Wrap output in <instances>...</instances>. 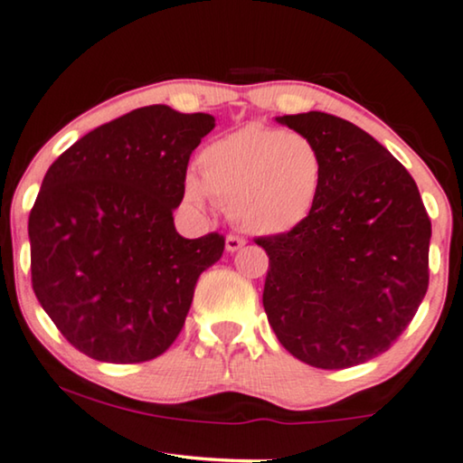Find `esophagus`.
I'll return each mask as SVG.
<instances>
[{
    "label": "esophagus",
    "instance_id": "esophagus-1",
    "mask_svg": "<svg viewBox=\"0 0 463 463\" xmlns=\"http://www.w3.org/2000/svg\"><path fill=\"white\" fill-rule=\"evenodd\" d=\"M243 245L245 239L239 237V234H229V237H226V251H239Z\"/></svg>",
    "mask_w": 463,
    "mask_h": 463
}]
</instances>
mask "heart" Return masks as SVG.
I'll return each mask as SVG.
<instances>
[{
    "instance_id": "heart-1",
    "label": "heart",
    "mask_w": 463,
    "mask_h": 463,
    "mask_svg": "<svg viewBox=\"0 0 463 463\" xmlns=\"http://www.w3.org/2000/svg\"><path fill=\"white\" fill-rule=\"evenodd\" d=\"M199 178L186 174L182 197L193 210L207 199L229 207L241 229L281 234L304 224L325 178L321 148L308 136L262 123L220 136L197 155Z\"/></svg>"
}]
</instances>
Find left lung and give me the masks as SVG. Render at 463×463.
Wrapping results in <instances>:
<instances>
[{
    "instance_id": "left-lung-1",
    "label": "left lung",
    "mask_w": 463,
    "mask_h": 463,
    "mask_svg": "<svg viewBox=\"0 0 463 463\" xmlns=\"http://www.w3.org/2000/svg\"><path fill=\"white\" fill-rule=\"evenodd\" d=\"M277 121L321 148L325 178L304 224L256 239L264 310L296 359L354 367L386 353L426 296L428 212L411 174L354 123L321 110Z\"/></svg>"
}]
</instances>
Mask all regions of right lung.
<instances>
[{"instance_id": "obj_1", "label": "right lung", "mask_w": 463, "mask_h": 463, "mask_svg": "<svg viewBox=\"0 0 463 463\" xmlns=\"http://www.w3.org/2000/svg\"><path fill=\"white\" fill-rule=\"evenodd\" d=\"M212 115L165 104L92 129L42 182L29 213L31 283L71 346L102 363H145L184 327L194 285L224 237H180L188 159Z\"/></svg>"}]
</instances>
